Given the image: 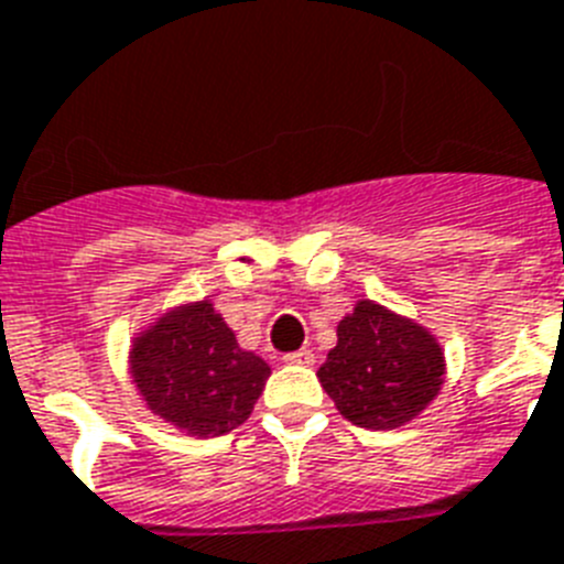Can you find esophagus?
<instances>
[{
    "mask_svg": "<svg viewBox=\"0 0 564 564\" xmlns=\"http://www.w3.org/2000/svg\"><path fill=\"white\" fill-rule=\"evenodd\" d=\"M283 361L295 364V367H312V364H315V355H312V349H297V352L283 355Z\"/></svg>",
    "mask_w": 564,
    "mask_h": 564,
    "instance_id": "1",
    "label": "esophagus"
}]
</instances>
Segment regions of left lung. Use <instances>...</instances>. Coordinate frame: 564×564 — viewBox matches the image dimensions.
Listing matches in <instances>:
<instances>
[{
	"label": "left lung",
	"mask_w": 564,
	"mask_h": 564,
	"mask_svg": "<svg viewBox=\"0 0 564 564\" xmlns=\"http://www.w3.org/2000/svg\"><path fill=\"white\" fill-rule=\"evenodd\" d=\"M444 358L427 329L361 301L338 324L318 378L329 399L358 427L392 430L419 415L442 387Z\"/></svg>",
	"instance_id": "1"
}]
</instances>
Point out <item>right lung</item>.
I'll return each mask as SVG.
<instances>
[{
	"label": "right lung",
	"instance_id": "add662e5",
	"mask_svg": "<svg viewBox=\"0 0 564 564\" xmlns=\"http://www.w3.org/2000/svg\"><path fill=\"white\" fill-rule=\"evenodd\" d=\"M145 404L192 435H224L252 413L269 364L243 352L209 301L158 321L131 352Z\"/></svg>",
	"mask_w": 564,
	"mask_h": 564
}]
</instances>
